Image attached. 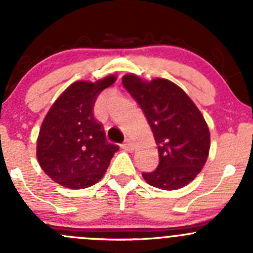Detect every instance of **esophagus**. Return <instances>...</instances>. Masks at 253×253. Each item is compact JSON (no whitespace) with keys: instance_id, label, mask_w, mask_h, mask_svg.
I'll return each instance as SVG.
<instances>
[{"instance_id":"1","label":"esophagus","mask_w":253,"mask_h":253,"mask_svg":"<svg viewBox=\"0 0 253 253\" xmlns=\"http://www.w3.org/2000/svg\"><path fill=\"white\" fill-rule=\"evenodd\" d=\"M121 147L124 148L125 150H127V152H132V150L134 149V143L132 142L131 139H126V141H125V143L121 145Z\"/></svg>"}]
</instances>
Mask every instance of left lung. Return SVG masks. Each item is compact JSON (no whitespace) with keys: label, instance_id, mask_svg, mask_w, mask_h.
I'll list each match as a JSON object with an SVG mask.
<instances>
[{"label":"left lung","instance_id":"8db88e82","mask_svg":"<svg viewBox=\"0 0 253 253\" xmlns=\"http://www.w3.org/2000/svg\"><path fill=\"white\" fill-rule=\"evenodd\" d=\"M122 84L141 106L158 144L159 164L154 171L143 172L144 180L162 190H177L190 183L206 164L211 147L201 111L168 79L144 82L126 75Z\"/></svg>","mask_w":253,"mask_h":253}]
</instances>
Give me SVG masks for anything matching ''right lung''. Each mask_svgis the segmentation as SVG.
Here are the masks:
<instances>
[{"mask_svg":"<svg viewBox=\"0 0 253 253\" xmlns=\"http://www.w3.org/2000/svg\"><path fill=\"white\" fill-rule=\"evenodd\" d=\"M116 77L76 82L48 110L40 128L37 157L55 182L68 188H85L98 182L119 150L106 141L103 125L94 117L99 94Z\"/></svg>","mask_w":253,"mask_h":253,"instance_id":"obj_1","label":"right lung"}]
</instances>
